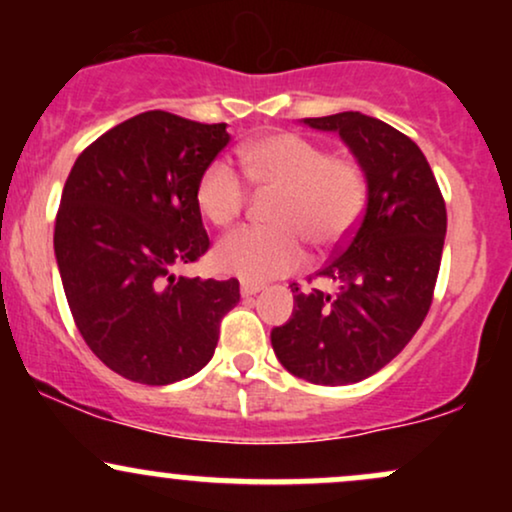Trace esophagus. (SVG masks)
I'll use <instances>...</instances> for the list:
<instances>
[{"label": "esophagus", "mask_w": 512, "mask_h": 512, "mask_svg": "<svg viewBox=\"0 0 512 512\" xmlns=\"http://www.w3.org/2000/svg\"><path fill=\"white\" fill-rule=\"evenodd\" d=\"M260 291H264V284H260V281H243V284H240V293H243V296H255V293Z\"/></svg>", "instance_id": "esophagus-1"}]
</instances>
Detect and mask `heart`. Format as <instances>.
<instances>
[{
	"label": "heart",
	"instance_id": "heart-1",
	"mask_svg": "<svg viewBox=\"0 0 512 512\" xmlns=\"http://www.w3.org/2000/svg\"><path fill=\"white\" fill-rule=\"evenodd\" d=\"M245 175L279 190L269 207L274 226H245L216 245L214 267L245 281H267L298 269L303 240L315 248H337L361 219L368 197L363 168L332 156L322 144L296 132H272L240 149ZM248 202V185L236 166L211 161L197 182V204L214 226H231Z\"/></svg>",
	"mask_w": 512,
	"mask_h": 512
}]
</instances>
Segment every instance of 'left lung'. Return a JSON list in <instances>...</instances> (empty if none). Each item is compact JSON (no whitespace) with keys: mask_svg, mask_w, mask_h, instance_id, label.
I'll list each match as a JSON object with an SVG mask.
<instances>
[{"mask_svg":"<svg viewBox=\"0 0 512 512\" xmlns=\"http://www.w3.org/2000/svg\"><path fill=\"white\" fill-rule=\"evenodd\" d=\"M337 132L368 182L363 219L317 276L337 291H293L289 322L272 330L274 354L315 385L361 383L385 368L428 315L448 214L426 156L407 134L363 113L305 117Z\"/></svg>","mask_w":512,"mask_h":512,"instance_id":"8db88e82","label":"left lung"}]
</instances>
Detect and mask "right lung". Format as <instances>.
<instances>
[{
    "label": "right lung",
    "mask_w": 512,
    "mask_h": 512,
    "mask_svg": "<svg viewBox=\"0 0 512 512\" xmlns=\"http://www.w3.org/2000/svg\"><path fill=\"white\" fill-rule=\"evenodd\" d=\"M226 125L149 110L76 158L55 221V257L81 337L110 370L142 385L190 378L214 356L238 279L175 276L209 250L197 204Z\"/></svg>",
    "instance_id": "right-lung-1"
}]
</instances>
